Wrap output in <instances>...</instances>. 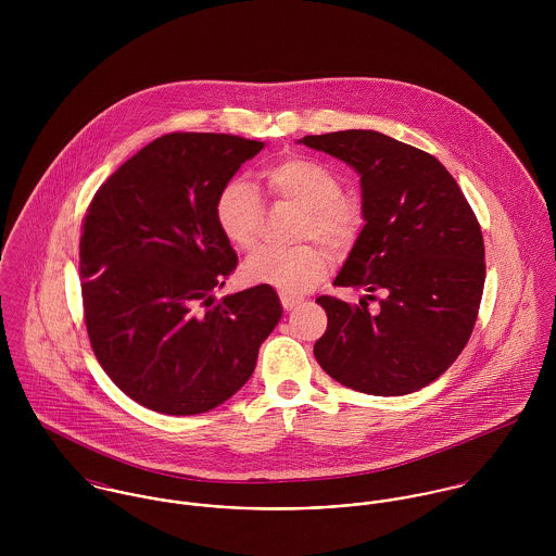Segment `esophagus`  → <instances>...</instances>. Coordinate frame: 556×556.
<instances>
[{
    "mask_svg": "<svg viewBox=\"0 0 556 556\" xmlns=\"http://www.w3.org/2000/svg\"><path fill=\"white\" fill-rule=\"evenodd\" d=\"M280 302H282V308L289 313L293 308H298L302 304L300 298H293V295H287V293H280Z\"/></svg>",
    "mask_w": 556,
    "mask_h": 556,
    "instance_id": "obj_1",
    "label": "esophagus"
}]
</instances>
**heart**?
I'll return each instance as SVG.
<instances>
[{"label":"heart","mask_w":556,"mask_h":556,"mask_svg":"<svg viewBox=\"0 0 556 556\" xmlns=\"http://www.w3.org/2000/svg\"><path fill=\"white\" fill-rule=\"evenodd\" d=\"M269 194L280 203L302 207L298 239H318L331 252H344L362 229V207L346 194L338 175L317 160L287 156L265 168ZM216 225L225 239L241 252H252L263 238L265 205L258 190L233 177L223 184L214 201ZM327 252L315 243L293 248H265L243 265V276L256 285H269L287 295L311 291L327 274Z\"/></svg>","instance_id":"heart-1"}]
</instances>
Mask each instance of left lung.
Instances as JSON below:
<instances>
[{
    "instance_id": "obj_1",
    "label": "left lung",
    "mask_w": 556,
    "mask_h": 556,
    "mask_svg": "<svg viewBox=\"0 0 556 556\" xmlns=\"http://www.w3.org/2000/svg\"><path fill=\"white\" fill-rule=\"evenodd\" d=\"M302 143L362 175L366 225L333 285L379 302L370 313L366 300L349 306L320 295L327 329L315 357L355 392H417L456 362L476 327L485 280L476 214L439 160L388 135L342 130Z\"/></svg>"
}]
</instances>
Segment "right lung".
I'll return each instance as SVG.
<instances>
[{
	"instance_id": "obj_1",
	"label": "right lung",
	"mask_w": 556,
	"mask_h": 556,
	"mask_svg": "<svg viewBox=\"0 0 556 556\" xmlns=\"http://www.w3.org/2000/svg\"><path fill=\"white\" fill-rule=\"evenodd\" d=\"M261 141L170 132L126 160L93 194L79 241L91 351L135 402L197 415L250 379L282 317L269 285L214 302L238 267L214 201Z\"/></svg>"
}]
</instances>
